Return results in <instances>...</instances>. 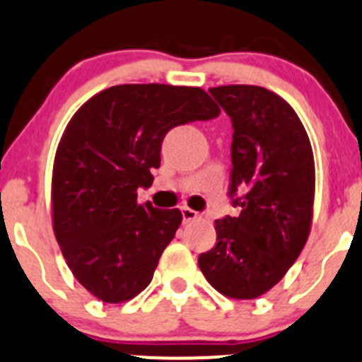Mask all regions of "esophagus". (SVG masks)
Returning a JSON list of instances; mask_svg holds the SVG:
<instances>
[{"instance_id": "34e87169", "label": "esophagus", "mask_w": 362, "mask_h": 362, "mask_svg": "<svg viewBox=\"0 0 362 362\" xmlns=\"http://www.w3.org/2000/svg\"><path fill=\"white\" fill-rule=\"evenodd\" d=\"M198 217L199 214L196 212V210L189 209V206H184V209H182V219H184V223H191V221L198 219Z\"/></svg>"}]
</instances>
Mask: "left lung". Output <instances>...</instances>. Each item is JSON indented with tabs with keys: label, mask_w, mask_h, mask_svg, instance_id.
Instances as JSON below:
<instances>
[{
	"label": "left lung",
	"mask_w": 362,
	"mask_h": 362,
	"mask_svg": "<svg viewBox=\"0 0 362 362\" xmlns=\"http://www.w3.org/2000/svg\"><path fill=\"white\" fill-rule=\"evenodd\" d=\"M209 92L231 120L228 196L240 214L216 219L217 244L198 265L223 296L256 299L281 281L308 240L313 152L297 113L276 93L249 84Z\"/></svg>",
	"instance_id": "obj_1"
}]
</instances>
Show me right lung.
Masks as SVG:
<instances>
[{"label":"right lung","instance_id":"1","mask_svg":"<svg viewBox=\"0 0 362 362\" xmlns=\"http://www.w3.org/2000/svg\"><path fill=\"white\" fill-rule=\"evenodd\" d=\"M202 88L120 84L72 117L52 168V228L77 281L103 303H124L150 285L182 223L178 209L139 205L160 166L168 132L219 117Z\"/></svg>","mask_w":362,"mask_h":362}]
</instances>
